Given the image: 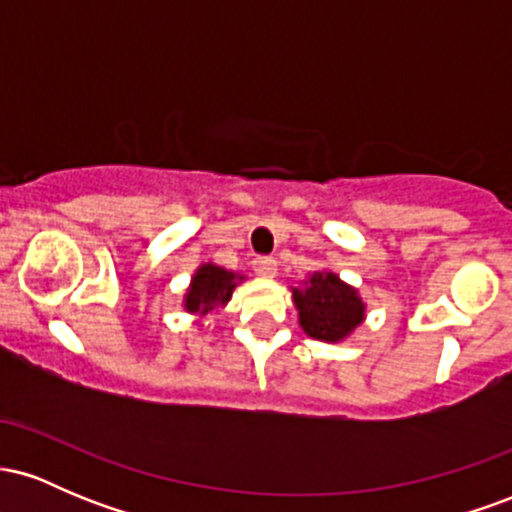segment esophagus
Segmentation results:
<instances>
[{
	"label": "esophagus",
	"instance_id": "1",
	"mask_svg": "<svg viewBox=\"0 0 512 512\" xmlns=\"http://www.w3.org/2000/svg\"><path fill=\"white\" fill-rule=\"evenodd\" d=\"M252 269H255V274L260 276H274L276 274V260L274 257H255L252 260Z\"/></svg>",
	"mask_w": 512,
	"mask_h": 512
}]
</instances>
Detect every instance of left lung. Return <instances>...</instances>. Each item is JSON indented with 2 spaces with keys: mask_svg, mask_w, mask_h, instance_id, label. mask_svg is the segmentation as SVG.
<instances>
[{
  "mask_svg": "<svg viewBox=\"0 0 512 512\" xmlns=\"http://www.w3.org/2000/svg\"><path fill=\"white\" fill-rule=\"evenodd\" d=\"M301 327L322 342H339L361 325L363 301L337 274L317 272L305 289H293Z\"/></svg>",
  "mask_w": 512,
  "mask_h": 512,
  "instance_id": "1",
  "label": "left lung"
}]
</instances>
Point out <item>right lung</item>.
<instances>
[{"label": "right lung", "mask_w": 512, "mask_h": 512, "mask_svg": "<svg viewBox=\"0 0 512 512\" xmlns=\"http://www.w3.org/2000/svg\"><path fill=\"white\" fill-rule=\"evenodd\" d=\"M236 289V274L216 267V264H202L192 276V286L187 289L185 308L190 313L207 315L216 305H226Z\"/></svg>", "instance_id": "right-lung-1"}]
</instances>
